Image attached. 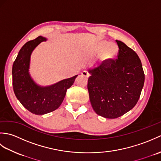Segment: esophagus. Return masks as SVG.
<instances>
[{
    "mask_svg": "<svg viewBox=\"0 0 161 161\" xmlns=\"http://www.w3.org/2000/svg\"><path fill=\"white\" fill-rule=\"evenodd\" d=\"M81 75H83L84 77H86V78H88V77H89V73H88L87 71H86V70H84V71H83L82 73H81Z\"/></svg>",
    "mask_w": 161,
    "mask_h": 161,
    "instance_id": "obj_1",
    "label": "esophagus"
}]
</instances>
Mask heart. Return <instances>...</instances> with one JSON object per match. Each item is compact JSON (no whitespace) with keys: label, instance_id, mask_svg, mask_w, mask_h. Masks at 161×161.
<instances>
[{"label":"heart","instance_id":"b5f03b06","mask_svg":"<svg viewBox=\"0 0 161 161\" xmlns=\"http://www.w3.org/2000/svg\"><path fill=\"white\" fill-rule=\"evenodd\" d=\"M95 50L97 53H102V57L104 60L113 59L116 57L118 53V47L114 43H108L107 41H100L99 42Z\"/></svg>","mask_w":161,"mask_h":161}]
</instances>
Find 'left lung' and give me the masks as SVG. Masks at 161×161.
<instances>
[{
  "instance_id": "1",
  "label": "left lung",
  "mask_w": 161,
  "mask_h": 161,
  "mask_svg": "<svg viewBox=\"0 0 161 161\" xmlns=\"http://www.w3.org/2000/svg\"><path fill=\"white\" fill-rule=\"evenodd\" d=\"M117 59L105 60L89 70L88 90L95 112L106 118L120 117L135 107L144 86L145 74L138 54L116 40Z\"/></svg>"
}]
</instances>
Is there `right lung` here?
I'll list each match as a JSON object with an SVG mask.
<instances>
[{
	"mask_svg": "<svg viewBox=\"0 0 161 161\" xmlns=\"http://www.w3.org/2000/svg\"><path fill=\"white\" fill-rule=\"evenodd\" d=\"M46 41V38L39 36L24 44L12 66V85L16 97L24 107L36 115L46 114L59 108L67 89L77 76L47 87H41L35 83L28 73L30 55L41 42Z\"/></svg>",
	"mask_w": 161,
	"mask_h": 161,
	"instance_id": "right-lung-1",
	"label": "right lung"
}]
</instances>
